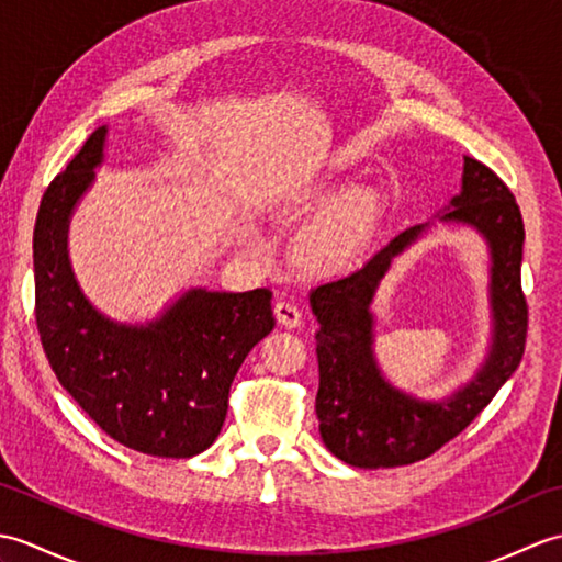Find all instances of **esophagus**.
Listing matches in <instances>:
<instances>
[{
	"mask_svg": "<svg viewBox=\"0 0 562 562\" xmlns=\"http://www.w3.org/2000/svg\"><path fill=\"white\" fill-rule=\"evenodd\" d=\"M272 312H274V318H278V324H282L284 328H296L302 324L300 306L292 304V302H282V300L274 302Z\"/></svg>",
	"mask_w": 562,
	"mask_h": 562,
	"instance_id": "esophagus-1",
	"label": "esophagus"
}]
</instances>
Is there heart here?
Here are the masks:
<instances>
[{"mask_svg":"<svg viewBox=\"0 0 562 562\" xmlns=\"http://www.w3.org/2000/svg\"><path fill=\"white\" fill-rule=\"evenodd\" d=\"M330 198L328 186L284 190L278 200L282 212H304ZM381 198L372 190H352L328 205L300 236V258L308 270L340 272L360 258L381 222Z\"/></svg>","mask_w":562,"mask_h":562,"instance_id":"obj_1","label":"heart"}]
</instances>
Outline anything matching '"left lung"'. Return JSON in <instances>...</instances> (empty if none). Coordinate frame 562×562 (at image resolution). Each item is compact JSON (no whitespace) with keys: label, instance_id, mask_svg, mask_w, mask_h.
<instances>
[{"label":"left lung","instance_id":"obj_1","mask_svg":"<svg viewBox=\"0 0 562 562\" xmlns=\"http://www.w3.org/2000/svg\"><path fill=\"white\" fill-rule=\"evenodd\" d=\"M451 207L441 220L471 224L491 244L495 338L479 376L449 401L420 403L391 389L372 355L369 304L393 256L420 236L423 224L401 232L364 268L312 292V312L321 326L316 333L318 429L326 447L357 469H393L432 457L483 413L499 386L515 374L527 348L524 220L515 195L493 169L465 157L463 190L451 200Z\"/></svg>","mask_w":562,"mask_h":562}]
</instances>
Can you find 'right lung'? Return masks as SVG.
<instances>
[{
  "label": "right lung",
  "instance_id": "add662e5",
  "mask_svg": "<svg viewBox=\"0 0 562 562\" xmlns=\"http://www.w3.org/2000/svg\"><path fill=\"white\" fill-rule=\"evenodd\" d=\"M105 127L47 186L33 232L35 324L47 362L105 435L161 459L205 451L229 389L274 326L270 290H193L154 324L117 326L83 300L67 260V220L101 164Z\"/></svg>",
  "mask_w": 562,
  "mask_h": 562
}]
</instances>
